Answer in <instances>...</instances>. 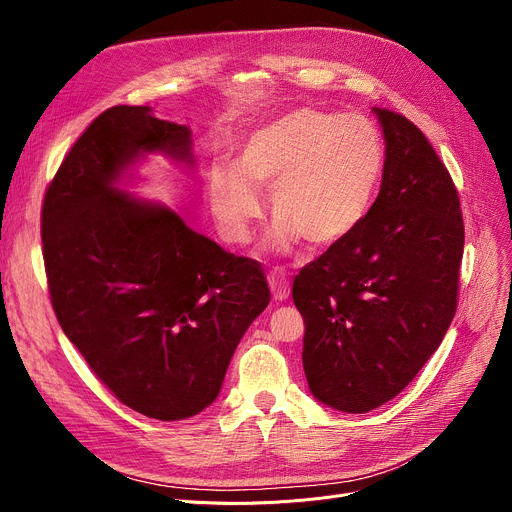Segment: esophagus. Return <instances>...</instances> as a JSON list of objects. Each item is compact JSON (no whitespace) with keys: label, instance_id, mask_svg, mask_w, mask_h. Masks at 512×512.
I'll return each mask as SVG.
<instances>
[{"label":"esophagus","instance_id":"34e87169","mask_svg":"<svg viewBox=\"0 0 512 512\" xmlns=\"http://www.w3.org/2000/svg\"><path fill=\"white\" fill-rule=\"evenodd\" d=\"M270 288L274 294V301H286L290 297V282L282 267H274L270 272Z\"/></svg>","mask_w":512,"mask_h":512}]
</instances>
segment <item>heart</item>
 <instances>
[{"mask_svg":"<svg viewBox=\"0 0 512 512\" xmlns=\"http://www.w3.org/2000/svg\"><path fill=\"white\" fill-rule=\"evenodd\" d=\"M382 174L384 145L369 120L299 107L255 128L234 166L211 168L209 203L224 236L242 245L263 213L259 191L272 188L270 247L290 249L301 236L326 247L359 228Z\"/></svg>","mask_w":512,"mask_h":512,"instance_id":"1","label":"heart"}]
</instances>
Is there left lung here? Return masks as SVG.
I'll use <instances>...</instances> for the list:
<instances>
[{
    "instance_id": "left-lung-1",
    "label": "left lung",
    "mask_w": 512,
    "mask_h": 512,
    "mask_svg": "<svg viewBox=\"0 0 512 512\" xmlns=\"http://www.w3.org/2000/svg\"><path fill=\"white\" fill-rule=\"evenodd\" d=\"M373 114L386 143L380 195L292 284L309 390L342 413L378 409L436 353L465 245L459 195L425 134L390 110Z\"/></svg>"
}]
</instances>
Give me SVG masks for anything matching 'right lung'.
Instances as JSON below:
<instances>
[{"instance_id":"obj_1","label":"right lung","mask_w":512,"mask_h":512,"mask_svg":"<svg viewBox=\"0 0 512 512\" xmlns=\"http://www.w3.org/2000/svg\"><path fill=\"white\" fill-rule=\"evenodd\" d=\"M147 153L193 168L191 128L147 105L91 122L45 193L43 259L53 311L97 378L132 411L178 421L218 398L270 288L257 261L120 188Z\"/></svg>"}]
</instances>
